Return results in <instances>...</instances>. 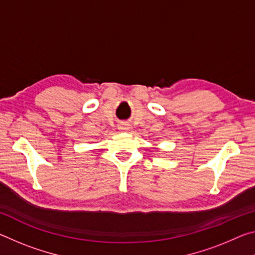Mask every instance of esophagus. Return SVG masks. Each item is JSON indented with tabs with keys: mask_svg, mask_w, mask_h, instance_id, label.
Instances as JSON below:
<instances>
[{
	"mask_svg": "<svg viewBox=\"0 0 255 255\" xmlns=\"http://www.w3.org/2000/svg\"><path fill=\"white\" fill-rule=\"evenodd\" d=\"M118 129H120V130H123V131H127L128 129H129V125L128 124H120L119 126H118Z\"/></svg>",
	"mask_w": 255,
	"mask_h": 255,
	"instance_id": "esophagus-1",
	"label": "esophagus"
}]
</instances>
